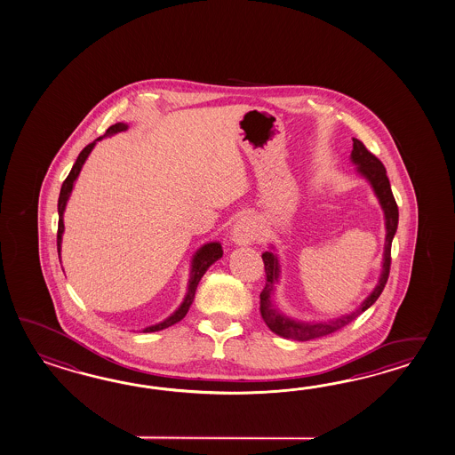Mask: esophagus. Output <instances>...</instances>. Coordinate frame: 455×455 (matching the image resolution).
Segmentation results:
<instances>
[{"mask_svg": "<svg viewBox=\"0 0 455 455\" xmlns=\"http://www.w3.org/2000/svg\"><path fill=\"white\" fill-rule=\"evenodd\" d=\"M231 237L235 243L239 245H247L257 241L259 237V229L252 216H241L237 221L234 222L231 229Z\"/></svg>", "mask_w": 455, "mask_h": 455, "instance_id": "1", "label": "esophagus"}]
</instances>
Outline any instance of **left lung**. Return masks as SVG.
I'll return each instance as SVG.
<instances>
[{"mask_svg": "<svg viewBox=\"0 0 455 455\" xmlns=\"http://www.w3.org/2000/svg\"><path fill=\"white\" fill-rule=\"evenodd\" d=\"M352 140H354V148H352L350 159L357 165V172L365 180H369L377 198L380 201L381 210L385 214L387 237H385V252H383L379 283L373 288V291L363 299V303L349 315L328 319V321H319V323H301V321H295L291 317L282 315L275 307L272 295H274L275 285L280 280V262L274 252H264L262 259H264L267 282H265V288L260 293V315L264 317L265 324L270 328V331L282 338L309 340V339L323 338V336L332 334L339 329L347 326L365 309H369L379 299L383 288L387 285V280L390 275L391 243H393V237H395L396 228H398V206H396V201L391 193L390 180L387 177V170L383 167V164L367 150L359 139H352Z\"/></svg>", "mask_w": 455, "mask_h": 455, "instance_id": "1", "label": "left lung"}]
</instances>
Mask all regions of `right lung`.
<instances>
[{
	"label": "right lung",
	"mask_w": 455,
	"mask_h": 455,
	"mask_svg": "<svg viewBox=\"0 0 455 455\" xmlns=\"http://www.w3.org/2000/svg\"><path fill=\"white\" fill-rule=\"evenodd\" d=\"M126 129L127 124H124V123H116V124L108 127V129H106L105 136L95 139L92 144H88V146L80 152V156L76 157V162H75L74 167L70 170L68 177H67L64 183H62L60 196H59V231H57V251H59V259H60V249H62L65 206H67V201L70 198V193L74 190L75 180H76V177H78L80 170L84 167L85 160L88 159L90 152L93 150L98 140H101L103 138H108V136H113V134H117V132H121V131H126ZM221 257L222 247L220 243H204L203 247H200V249L196 251V254L193 255V259H191L188 290H187V295L183 298V303H181L180 307H179L173 315H170L167 319H164V321L159 323V324H154V326H148V328L142 329V332H156V331H162V329L170 328V326H173V324H177L179 321H181V319L185 317V315L188 313L191 303H193V299H195V291H196V286L200 283L201 276L206 274V270H208V268H210V267H212L218 259H221Z\"/></svg>",
	"instance_id": "obj_1"
}]
</instances>
